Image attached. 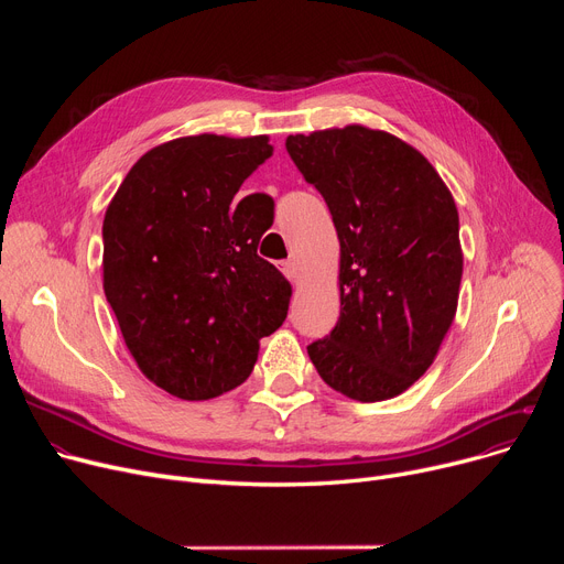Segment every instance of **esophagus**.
<instances>
[{"label":"esophagus","mask_w":564,"mask_h":564,"mask_svg":"<svg viewBox=\"0 0 564 564\" xmlns=\"http://www.w3.org/2000/svg\"><path fill=\"white\" fill-rule=\"evenodd\" d=\"M281 272L285 274V279H288V281L297 283V264H294V260H285V262H281Z\"/></svg>","instance_id":"1"}]
</instances>
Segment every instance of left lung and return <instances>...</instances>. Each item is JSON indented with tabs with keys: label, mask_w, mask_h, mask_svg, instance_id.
<instances>
[{
	"label": "left lung",
	"mask_w": 564,
	"mask_h": 564,
	"mask_svg": "<svg viewBox=\"0 0 564 564\" xmlns=\"http://www.w3.org/2000/svg\"><path fill=\"white\" fill-rule=\"evenodd\" d=\"M285 148L340 240V317L308 357L351 400L395 398L455 319L464 260L453 194L416 148L381 130L290 134Z\"/></svg>",
	"instance_id": "left-lung-1"
}]
</instances>
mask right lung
Here are the masks:
<instances>
[{"label": "right lung", "mask_w": 564, "mask_h": 564, "mask_svg": "<svg viewBox=\"0 0 564 564\" xmlns=\"http://www.w3.org/2000/svg\"><path fill=\"white\" fill-rule=\"evenodd\" d=\"M267 137H183L148 151L102 221L107 302L141 372L183 400H210L251 375L290 283L258 256L272 213L230 203L274 148ZM261 200L258 202L257 198Z\"/></svg>", "instance_id": "1"}]
</instances>
